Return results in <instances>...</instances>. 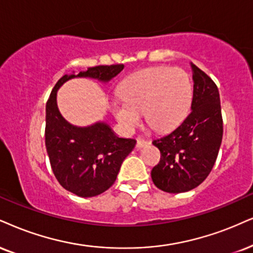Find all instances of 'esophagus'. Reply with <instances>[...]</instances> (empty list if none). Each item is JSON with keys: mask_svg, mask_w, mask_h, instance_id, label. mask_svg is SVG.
<instances>
[{"mask_svg": "<svg viewBox=\"0 0 253 253\" xmlns=\"http://www.w3.org/2000/svg\"><path fill=\"white\" fill-rule=\"evenodd\" d=\"M148 144H150V141H149V139L139 138L138 141H137V143H136V146L138 149H141V148H143V146H145V145H148Z\"/></svg>", "mask_w": 253, "mask_h": 253, "instance_id": "34e87169", "label": "esophagus"}]
</instances>
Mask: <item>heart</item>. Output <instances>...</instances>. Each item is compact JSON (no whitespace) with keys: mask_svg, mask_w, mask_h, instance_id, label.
<instances>
[{"mask_svg":"<svg viewBox=\"0 0 253 253\" xmlns=\"http://www.w3.org/2000/svg\"><path fill=\"white\" fill-rule=\"evenodd\" d=\"M122 101L112 103V112L121 126L131 130L144 114L155 131H165L185 116L192 97L188 74L172 68H149L131 75L120 88Z\"/></svg>","mask_w":253,"mask_h":253,"instance_id":"1","label":"heart"}]
</instances>
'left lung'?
I'll list each match as a JSON object with an SVG mask.
<instances>
[{"label": "left lung", "instance_id": "8db88e82", "mask_svg": "<svg viewBox=\"0 0 253 253\" xmlns=\"http://www.w3.org/2000/svg\"><path fill=\"white\" fill-rule=\"evenodd\" d=\"M193 96L190 114L176 129L152 141L161 161L151 171L162 191L186 192L197 188L212 170L223 138V117L216 83L191 64Z\"/></svg>", "mask_w": 253, "mask_h": 253}]
</instances>
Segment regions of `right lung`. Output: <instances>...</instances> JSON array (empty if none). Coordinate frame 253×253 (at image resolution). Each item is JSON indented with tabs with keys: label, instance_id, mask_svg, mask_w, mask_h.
Listing matches in <instances>:
<instances>
[{
	"label": "right lung",
	"instance_id": "right-lung-1",
	"mask_svg": "<svg viewBox=\"0 0 253 253\" xmlns=\"http://www.w3.org/2000/svg\"><path fill=\"white\" fill-rule=\"evenodd\" d=\"M124 64L98 65L77 77L110 81ZM76 75H64L55 84L45 107V148L52 172L58 183L80 197H93L110 188L117 178L122 162L136 145V139L120 138L104 123L88 127L71 126L61 116L56 92Z\"/></svg>",
	"mask_w": 253,
	"mask_h": 253
}]
</instances>
